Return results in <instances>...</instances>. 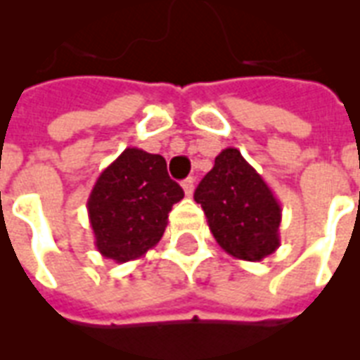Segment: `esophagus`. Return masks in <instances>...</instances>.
Wrapping results in <instances>:
<instances>
[{
    "label": "esophagus",
    "instance_id": "obj_1",
    "mask_svg": "<svg viewBox=\"0 0 360 360\" xmlns=\"http://www.w3.org/2000/svg\"><path fill=\"white\" fill-rule=\"evenodd\" d=\"M183 191H185L186 196H192V192H194V177H186L183 181Z\"/></svg>",
    "mask_w": 360,
    "mask_h": 360
}]
</instances>
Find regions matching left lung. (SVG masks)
Returning a JSON list of instances; mask_svg holds the SVG:
<instances>
[{
    "instance_id": "left-lung-1",
    "label": "left lung",
    "mask_w": 360,
    "mask_h": 360,
    "mask_svg": "<svg viewBox=\"0 0 360 360\" xmlns=\"http://www.w3.org/2000/svg\"><path fill=\"white\" fill-rule=\"evenodd\" d=\"M194 200L207 217L209 230L230 256L262 262L280 246L282 207L236 147L214 158L213 169L198 185Z\"/></svg>"
}]
</instances>
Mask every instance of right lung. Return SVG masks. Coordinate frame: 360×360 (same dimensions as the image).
Listing matches in <instances>:
<instances>
[{
	"mask_svg": "<svg viewBox=\"0 0 360 360\" xmlns=\"http://www.w3.org/2000/svg\"><path fill=\"white\" fill-rule=\"evenodd\" d=\"M183 196L164 157L127 147L98 175L87 200L97 250L117 263L141 257L164 236L168 213Z\"/></svg>",
	"mask_w": 360,
	"mask_h": 360,
	"instance_id": "right-lung-1",
	"label": "right lung"
}]
</instances>
